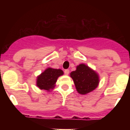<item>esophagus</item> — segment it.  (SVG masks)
<instances>
[{
    "label": "esophagus",
    "mask_w": 130,
    "mask_h": 130,
    "mask_svg": "<svg viewBox=\"0 0 130 130\" xmlns=\"http://www.w3.org/2000/svg\"><path fill=\"white\" fill-rule=\"evenodd\" d=\"M69 73H70V70H64V73H65L66 75H68Z\"/></svg>",
    "instance_id": "1"
}]
</instances>
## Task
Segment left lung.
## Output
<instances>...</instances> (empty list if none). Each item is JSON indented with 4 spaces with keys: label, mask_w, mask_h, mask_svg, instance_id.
<instances>
[{
    "label": "left lung",
    "mask_w": 130,
    "mask_h": 130,
    "mask_svg": "<svg viewBox=\"0 0 130 130\" xmlns=\"http://www.w3.org/2000/svg\"><path fill=\"white\" fill-rule=\"evenodd\" d=\"M78 93L87 94L96 89L100 82L99 76L95 71L85 64H79L76 70L70 73Z\"/></svg>",
    "instance_id": "obj_1"
}]
</instances>
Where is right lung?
I'll list each match as a JSON object with an SVG mask.
<instances>
[{"instance_id": "obj_1", "label": "right lung", "mask_w": 130, "mask_h": 130, "mask_svg": "<svg viewBox=\"0 0 130 130\" xmlns=\"http://www.w3.org/2000/svg\"><path fill=\"white\" fill-rule=\"evenodd\" d=\"M63 74L64 72L60 69L48 68L37 77L36 85L41 90L50 91V90H53L55 88L58 77Z\"/></svg>"}]
</instances>
